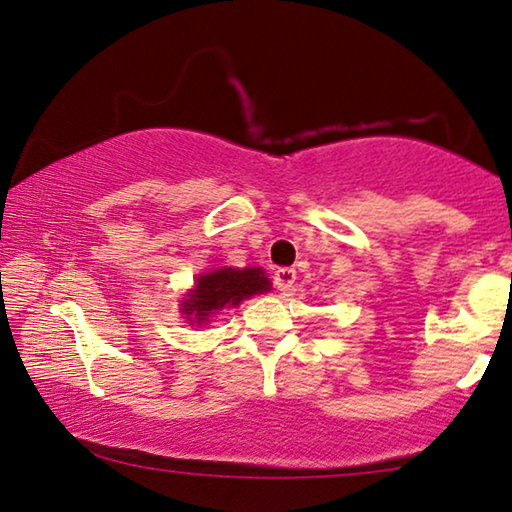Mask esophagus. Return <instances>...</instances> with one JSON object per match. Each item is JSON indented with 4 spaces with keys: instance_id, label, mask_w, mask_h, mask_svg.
<instances>
[{
    "instance_id": "obj_1",
    "label": "esophagus",
    "mask_w": 512,
    "mask_h": 512,
    "mask_svg": "<svg viewBox=\"0 0 512 512\" xmlns=\"http://www.w3.org/2000/svg\"><path fill=\"white\" fill-rule=\"evenodd\" d=\"M296 282V271L294 269H278L273 273V285L280 291H291Z\"/></svg>"
}]
</instances>
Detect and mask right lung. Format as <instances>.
<instances>
[{
	"label": "right lung",
	"mask_w": 512,
	"mask_h": 512,
	"mask_svg": "<svg viewBox=\"0 0 512 512\" xmlns=\"http://www.w3.org/2000/svg\"><path fill=\"white\" fill-rule=\"evenodd\" d=\"M269 289V278L257 266H250V269L216 266V269L198 275L196 285L182 300V312L186 314V321L200 326L225 307H237L241 300L264 294Z\"/></svg>",
	"instance_id": "obj_1"
}]
</instances>
